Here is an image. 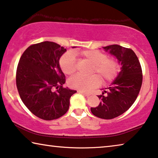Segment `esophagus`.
<instances>
[{"label":"esophagus","instance_id":"esophagus-1","mask_svg":"<svg viewBox=\"0 0 158 158\" xmlns=\"http://www.w3.org/2000/svg\"><path fill=\"white\" fill-rule=\"evenodd\" d=\"M78 92H79V93H80V94H83V95H84L85 96H86V97H88V96H90V94H88V93L84 92V91H79Z\"/></svg>","mask_w":158,"mask_h":158}]
</instances>
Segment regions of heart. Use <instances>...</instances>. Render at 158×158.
<instances>
[{
	"mask_svg": "<svg viewBox=\"0 0 158 158\" xmlns=\"http://www.w3.org/2000/svg\"><path fill=\"white\" fill-rule=\"evenodd\" d=\"M82 59L93 64L92 73H96L103 83H109L116 77L118 64L114 58L107 57L102 52L96 49H87L74 53ZM60 67L66 74H72L76 71L77 62L74 55L72 52L65 53L60 59ZM100 83L98 77L91 76L84 77L81 75H75L68 81L70 88L80 91H89L97 86Z\"/></svg>",
	"mask_w": 158,
	"mask_h": 158,
	"instance_id": "obj_1",
	"label": "heart"
}]
</instances>
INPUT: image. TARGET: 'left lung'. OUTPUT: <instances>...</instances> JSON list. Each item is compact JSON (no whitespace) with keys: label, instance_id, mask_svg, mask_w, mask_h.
<instances>
[{"label":"left lung","instance_id":"8db88e82","mask_svg":"<svg viewBox=\"0 0 158 158\" xmlns=\"http://www.w3.org/2000/svg\"><path fill=\"white\" fill-rule=\"evenodd\" d=\"M103 49L114 56L121 67L114 81L105 89L107 91L103 89L102 94L98 96L101 102L98 106L91 108V111L100 118L112 119L123 114L135 102L142 85V69L131 49L118 44Z\"/></svg>","mask_w":158,"mask_h":158}]
</instances>
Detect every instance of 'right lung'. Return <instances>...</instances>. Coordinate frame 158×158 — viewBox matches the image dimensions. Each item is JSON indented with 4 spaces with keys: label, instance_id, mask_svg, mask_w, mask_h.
I'll return each mask as SVG.
<instances>
[{
    "label": "right lung",
    "instance_id": "obj_1",
    "mask_svg": "<svg viewBox=\"0 0 158 158\" xmlns=\"http://www.w3.org/2000/svg\"><path fill=\"white\" fill-rule=\"evenodd\" d=\"M66 51L55 42H42L25 49L19 61L18 91L25 106L40 118L51 121L62 116L69 109L70 98L77 92L63 88L65 75L60 60Z\"/></svg>",
    "mask_w": 158,
    "mask_h": 158
}]
</instances>
